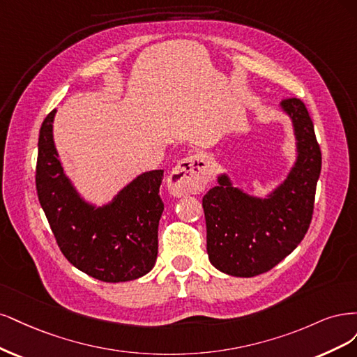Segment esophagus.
<instances>
[{
    "label": "esophagus",
    "mask_w": 357,
    "mask_h": 357,
    "mask_svg": "<svg viewBox=\"0 0 357 357\" xmlns=\"http://www.w3.org/2000/svg\"><path fill=\"white\" fill-rule=\"evenodd\" d=\"M211 172L208 160L202 155L187 157L172 169L167 178V187L175 197L200 194L211 182Z\"/></svg>",
    "instance_id": "esophagus-1"
}]
</instances>
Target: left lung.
I'll return each instance as SVG.
<instances>
[{
  "mask_svg": "<svg viewBox=\"0 0 357 357\" xmlns=\"http://www.w3.org/2000/svg\"><path fill=\"white\" fill-rule=\"evenodd\" d=\"M296 136L298 158L280 187L268 199L234 188L227 175L218 178L203 197L208 255L213 266L236 278H254L284 259L301 243L312 222L321 153L304 102L286 98Z\"/></svg>",
  "mask_w": 357,
  "mask_h": 357,
  "instance_id": "8db88e82",
  "label": "left lung"
}]
</instances>
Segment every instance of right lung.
I'll return each mask as SVG.
<instances>
[{"instance_id": "right-lung-1", "label": "right lung", "mask_w": 357, "mask_h": 357, "mask_svg": "<svg viewBox=\"0 0 357 357\" xmlns=\"http://www.w3.org/2000/svg\"><path fill=\"white\" fill-rule=\"evenodd\" d=\"M54 112L40 129L36 185L57 246L74 267L98 280L142 278L157 259L163 170L142 174L109 204L95 208L82 200L63 174L53 142Z\"/></svg>"}]
</instances>
